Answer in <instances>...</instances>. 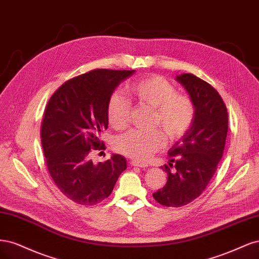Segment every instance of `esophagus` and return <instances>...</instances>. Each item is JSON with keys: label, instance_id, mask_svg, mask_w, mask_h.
I'll return each instance as SVG.
<instances>
[{"label": "esophagus", "instance_id": "34e87169", "mask_svg": "<svg viewBox=\"0 0 259 259\" xmlns=\"http://www.w3.org/2000/svg\"><path fill=\"white\" fill-rule=\"evenodd\" d=\"M131 165L133 166H140V168H147V164L146 163H143V162H140V161H137V160H133L130 162Z\"/></svg>", "mask_w": 259, "mask_h": 259}]
</instances>
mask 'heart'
Returning a JSON list of instances; mask_svg holds the SVG:
<instances>
[{
    "instance_id": "obj_1",
    "label": "heart",
    "mask_w": 259,
    "mask_h": 259,
    "mask_svg": "<svg viewBox=\"0 0 259 259\" xmlns=\"http://www.w3.org/2000/svg\"><path fill=\"white\" fill-rule=\"evenodd\" d=\"M129 93L139 102L155 110L153 124L159 126L170 140L182 138L189 130L196 116V107L188 96L177 94V89L165 78L153 75L133 81ZM130 101L119 93H114L106 104L108 123L116 130L124 129L129 123ZM162 132L155 129L149 132L133 130L119 136L114 141V147L119 154L144 161L162 148Z\"/></svg>"
}]
</instances>
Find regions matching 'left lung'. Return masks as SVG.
<instances>
[{
  "label": "left lung",
  "instance_id": "8db88e82",
  "mask_svg": "<svg viewBox=\"0 0 259 259\" xmlns=\"http://www.w3.org/2000/svg\"><path fill=\"white\" fill-rule=\"evenodd\" d=\"M177 80L193 100L196 116L189 130L169 149V164L160 166L168 181L153 194L158 203L172 207L186 205L203 193L222 159L228 132L227 107L218 91L190 73L179 75Z\"/></svg>",
  "mask_w": 259,
  "mask_h": 259
}]
</instances>
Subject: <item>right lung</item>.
I'll return each instance as SVG.
<instances>
[{
  "label": "right lung",
  "instance_id": "obj_1",
  "mask_svg": "<svg viewBox=\"0 0 259 259\" xmlns=\"http://www.w3.org/2000/svg\"><path fill=\"white\" fill-rule=\"evenodd\" d=\"M136 71L99 69L65 81L51 97L40 127L49 174L61 193L82 205H95L111 195L127 169L118 154L95 164L91 149H104L106 104L115 88Z\"/></svg>",
  "mask_w": 259,
  "mask_h": 259
}]
</instances>
